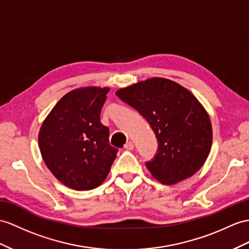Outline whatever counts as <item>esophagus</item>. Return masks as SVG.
<instances>
[{"instance_id": "obj_1", "label": "esophagus", "mask_w": 249, "mask_h": 249, "mask_svg": "<svg viewBox=\"0 0 249 249\" xmlns=\"http://www.w3.org/2000/svg\"><path fill=\"white\" fill-rule=\"evenodd\" d=\"M124 149L125 150H133V149H134V143H133L132 142H126L125 145H124Z\"/></svg>"}]
</instances>
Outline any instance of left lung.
Returning a JSON list of instances; mask_svg holds the SVG:
<instances>
[{"mask_svg": "<svg viewBox=\"0 0 249 249\" xmlns=\"http://www.w3.org/2000/svg\"><path fill=\"white\" fill-rule=\"evenodd\" d=\"M141 113L159 142L157 154L145 162L152 177L163 185L189 178L210 153L212 126L196 97L180 84L154 77L116 92Z\"/></svg>", "mask_w": 249, "mask_h": 249, "instance_id": "left-lung-1", "label": "left lung"}]
</instances>
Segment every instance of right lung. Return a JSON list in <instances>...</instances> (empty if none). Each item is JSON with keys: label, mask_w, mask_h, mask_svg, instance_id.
Instances as JSON below:
<instances>
[{"label": "right lung", "mask_w": 249, "mask_h": 249, "mask_svg": "<svg viewBox=\"0 0 249 249\" xmlns=\"http://www.w3.org/2000/svg\"><path fill=\"white\" fill-rule=\"evenodd\" d=\"M110 89L87 87L65 94L39 131L42 159L59 181L74 190H90L107 178L118 150L100 123Z\"/></svg>", "instance_id": "obj_1"}]
</instances>
